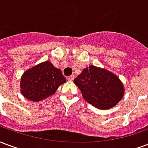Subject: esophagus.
Returning a JSON list of instances; mask_svg holds the SVG:
<instances>
[{
  "instance_id": "obj_1",
  "label": "esophagus",
  "mask_w": 148,
  "mask_h": 148,
  "mask_svg": "<svg viewBox=\"0 0 148 148\" xmlns=\"http://www.w3.org/2000/svg\"><path fill=\"white\" fill-rule=\"evenodd\" d=\"M74 74H72V75H71V76H69V77H67V80L68 81H73L74 80Z\"/></svg>"
}]
</instances>
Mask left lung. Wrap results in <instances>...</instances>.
Wrapping results in <instances>:
<instances>
[{
  "label": "left lung",
  "mask_w": 148,
  "mask_h": 148,
  "mask_svg": "<svg viewBox=\"0 0 148 148\" xmlns=\"http://www.w3.org/2000/svg\"><path fill=\"white\" fill-rule=\"evenodd\" d=\"M86 101L100 109L114 107L124 97V86L115 74L90 66L74 80Z\"/></svg>",
  "instance_id": "obj_1"
}]
</instances>
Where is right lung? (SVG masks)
<instances>
[{"label": "right lung", "mask_w": 148, "mask_h": 148, "mask_svg": "<svg viewBox=\"0 0 148 148\" xmlns=\"http://www.w3.org/2000/svg\"><path fill=\"white\" fill-rule=\"evenodd\" d=\"M66 82L62 71L46 61L24 72L21 77V93L27 99L37 102L54 94Z\"/></svg>", "instance_id": "right-lung-1"}]
</instances>
